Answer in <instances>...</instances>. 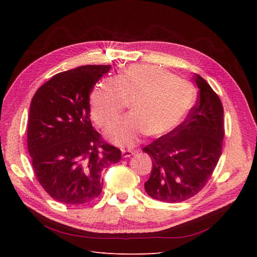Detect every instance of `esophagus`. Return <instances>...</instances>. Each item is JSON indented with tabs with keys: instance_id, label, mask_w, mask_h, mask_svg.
Here are the masks:
<instances>
[{
	"instance_id": "esophagus-1",
	"label": "esophagus",
	"mask_w": 257,
	"mask_h": 257,
	"mask_svg": "<svg viewBox=\"0 0 257 257\" xmlns=\"http://www.w3.org/2000/svg\"><path fill=\"white\" fill-rule=\"evenodd\" d=\"M138 152V150H122V158H130Z\"/></svg>"
}]
</instances>
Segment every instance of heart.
<instances>
[{
  "instance_id": "b5f03b06",
  "label": "heart",
  "mask_w": 257,
  "mask_h": 257,
  "mask_svg": "<svg viewBox=\"0 0 257 257\" xmlns=\"http://www.w3.org/2000/svg\"><path fill=\"white\" fill-rule=\"evenodd\" d=\"M195 100V90L184 79L158 66H132L115 81H100L91 93V118L105 127L131 103V113L107 131L110 141L134 146L144 135L160 137L176 127Z\"/></svg>"
}]
</instances>
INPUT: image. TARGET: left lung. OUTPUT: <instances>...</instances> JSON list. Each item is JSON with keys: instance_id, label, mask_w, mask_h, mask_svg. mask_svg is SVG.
Here are the masks:
<instances>
[{"instance_id": "1", "label": "left lung", "mask_w": 257, "mask_h": 257, "mask_svg": "<svg viewBox=\"0 0 257 257\" xmlns=\"http://www.w3.org/2000/svg\"><path fill=\"white\" fill-rule=\"evenodd\" d=\"M198 98L186 119L143 151L152 159L145 190L164 203H180L204 189L222 154L224 110L219 95L199 75Z\"/></svg>"}]
</instances>
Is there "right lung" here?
<instances>
[{
    "instance_id": "obj_1",
    "label": "right lung",
    "mask_w": 257,
    "mask_h": 257,
    "mask_svg": "<svg viewBox=\"0 0 257 257\" xmlns=\"http://www.w3.org/2000/svg\"><path fill=\"white\" fill-rule=\"evenodd\" d=\"M84 65L54 75L31 102L27 143L37 181L66 205L87 204L103 190L102 170L121 160L90 120V94L109 71Z\"/></svg>"
}]
</instances>
